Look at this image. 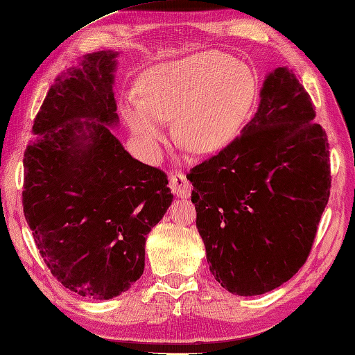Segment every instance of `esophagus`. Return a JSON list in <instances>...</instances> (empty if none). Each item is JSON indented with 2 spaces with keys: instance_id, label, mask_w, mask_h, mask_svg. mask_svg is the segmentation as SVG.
Segmentation results:
<instances>
[{
  "instance_id": "obj_1",
  "label": "esophagus",
  "mask_w": 355,
  "mask_h": 355,
  "mask_svg": "<svg viewBox=\"0 0 355 355\" xmlns=\"http://www.w3.org/2000/svg\"><path fill=\"white\" fill-rule=\"evenodd\" d=\"M168 187H171L173 194L178 196V198H184V199L189 198L191 191H193V187H191L189 180L182 172L172 173L171 178H168Z\"/></svg>"
}]
</instances>
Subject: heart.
<instances>
[{
  "label": "heart",
  "instance_id": "obj_1",
  "mask_svg": "<svg viewBox=\"0 0 355 355\" xmlns=\"http://www.w3.org/2000/svg\"><path fill=\"white\" fill-rule=\"evenodd\" d=\"M140 92L125 94L121 114L145 155H159L173 118L184 145L211 153L240 134L256 99V77L232 56L202 50L151 66Z\"/></svg>",
  "mask_w": 355,
  "mask_h": 355
}]
</instances>
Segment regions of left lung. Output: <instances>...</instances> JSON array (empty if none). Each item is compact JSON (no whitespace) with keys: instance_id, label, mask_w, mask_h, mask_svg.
<instances>
[{"instance_id":"1","label":"left lung","mask_w":355,"mask_h":355,"mask_svg":"<svg viewBox=\"0 0 355 355\" xmlns=\"http://www.w3.org/2000/svg\"><path fill=\"white\" fill-rule=\"evenodd\" d=\"M288 67L261 89L251 121L188 173L210 272L235 295L279 288L305 263L330 196L327 134Z\"/></svg>"}]
</instances>
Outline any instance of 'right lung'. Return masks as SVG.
I'll list each match as a JSON object with an SVG mask.
<instances>
[{"mask_svg":"<svg viewBox=\"0 0 355 355\" xmlns=\"http://www.w3.org/2000/svg\"><path fill=\"white\" fill-rule=\"evenodd\" d=\"M118 52L83 55L50 87L25 150L24 213L53 277L109 300L142 277L145 241L173 196L167 175L128 153L114 83Z\"/></svg>","mask_w":355,"mask_h":355,"instance_id":"add662e5","label":"right lung"}]
</instances>
